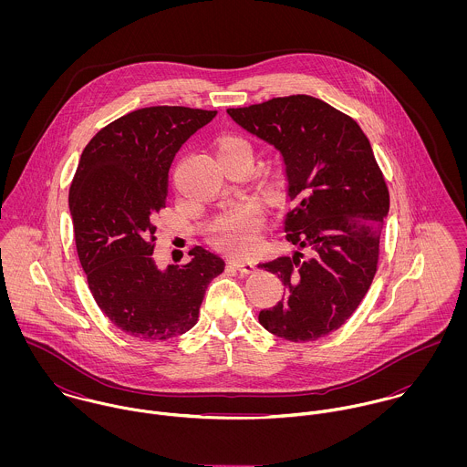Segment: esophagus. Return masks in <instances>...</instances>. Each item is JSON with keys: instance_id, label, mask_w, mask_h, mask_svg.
<instances>
[{"instance_id": "1", "label": "esophagus", "mask_w": 467, "mask_h": 467, "mask_svg": "<svg viewBox=\"0 0 467 467\" xmlns=\"http://www.w3.org/2000/svg\"><path fill=\"white\" fill-rule=\"evenodd\" d=\"M228 265H230L232 267H235L237 271L244 273V275H250V273H254V271H255V266H254L252 263H243V261H230Z\"/></svg>"}]
</instances>
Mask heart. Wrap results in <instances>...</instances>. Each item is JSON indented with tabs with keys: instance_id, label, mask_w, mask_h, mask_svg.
<instances>
[{
	"instance_id": "heart-1",
	"label": "heart",
	"mask_w": 467,
	"mask_h": 467,
	"mask_svg": "<svg viewBox=\"0 0 467 467\" xmlns=\"http://www.w3.org/2000/svg\"><path fill=\"white\" fill-rule=\"evenodd\" d=\"M246 150L252 152L250 143L235 134H226L217 143V156ZM265 226V213L257 204L243 202L224 210L210 226V243L234 257L252 255L259 244Z\"/></svg>"
}]
</instances>
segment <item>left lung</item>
Masks as SVG:
<instances>
[{
  "label": "left lung",
  "mask_w": 467,
  "mask_h": 467,
  "mask_svg": "<svg viewBox=\"0 0 467 467\" xmlns=\"http://www.w3.org/2000/svg\"><path fill=\"white\" fill-rule=\"evenodd\" d=\"M226 113L275 145L285 163V239L306 254L259 265L287 287L261 326L304 343L337 331L365 298L379 263L390 194L358 122L311 95L276 97Z\"/></svg>",
  "instance_id": "8db88e82"
}]
</instances>
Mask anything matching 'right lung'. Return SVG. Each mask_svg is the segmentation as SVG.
<instances>
[{
    "instance_id": "obj_1",
    "label": "right lung",
    "mask_w": 467,
    "mask_h": 467,
    "mask_svg": "<svg viewBox=\"0 0 467 467\" xmlns=\"http://www.w3.org/2000/svg\"><path fill=\"white\" fill-rule=\"evenodd\" d=\"M217 111L152 106L102 128L84 147L69 187L75 246L100 311L126 334L163 341L192 329L224 261L204 248L160 271L154 217L165 208L180 147Z\"/></svg>"
}]
</instances>
